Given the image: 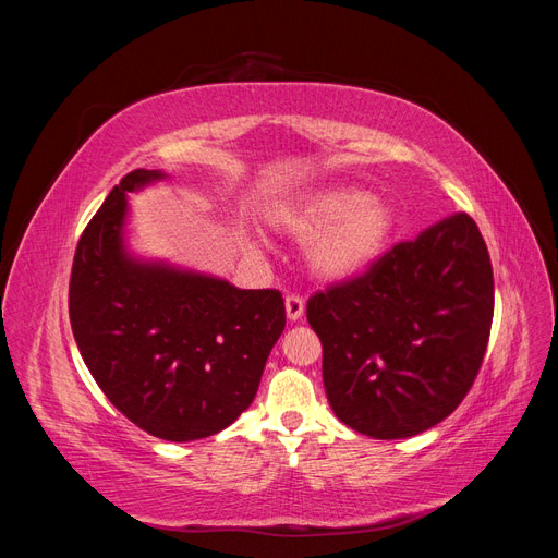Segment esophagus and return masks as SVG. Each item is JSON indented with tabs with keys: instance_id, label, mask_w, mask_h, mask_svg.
Wrapping results in <instances>:
<instances>
[{
	"instance_id": "1",
	"label": "esophagus",
	"mask_w": 558,
	"mask_h": 558,
	"mask_svg": "<svg viewBox=\"0 0 558 558\" xmlns=\"http://www.w3.org/2000/svg\"><path fill=\"white\" fill-rule=\"evenodd\" d=\"M302 314H305V298L295 293L286 295V316L291 320H298Z\"/></svg>"
}]
</instances>
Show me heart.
Listing matches in <instances>:
<instances>
[{
    "instance_id": "1",
    "label": "heart",
    "mask_w": 558,
    "mask_h": 558,
    "mask_svg": "<svg viewBox=\"0 0 558 558\" xmlns=\"http://www.w3.org/2000/svg\"><path fill=\"white\" fill-rule=\"evenodd\" d=\"M393 209L361 189L337 185L302 197L283 214V228L307 240V258L324 279H349L373 265L393 234Z\"/></svg>"
}]
</instances>
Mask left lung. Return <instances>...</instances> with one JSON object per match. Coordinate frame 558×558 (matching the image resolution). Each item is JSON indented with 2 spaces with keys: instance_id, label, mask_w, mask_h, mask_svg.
I'll return each mask as SVG.
<instances>
[{
  "instance_id": "1",
  "label": "left lung",
  "mask_w": 558,
  "mask_h": 558,
  "mask_svg": "<svg viewBox=\"0 0 558 558\" xmlns=\"http://www.w3.org/2000/svg\"><path fill=\"white\" fill-rule=\"evenodd\" d=\"M324 347L335 416L375 440L440 424L482 367L494 320V269L465 211L386 251L367 272L307 302Z\"/></svg>"
}]
</instances>
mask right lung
I'll list each match as a JSON object with an SVG mask.
<instances>
[{
  "instance_id": "1",
  "label": "right lung",
  "mask_w": 558,
  "mask_h": 558,
  "mask_svg": "<svg viewBox=\"0 0 558 558\" xmlns=\"http://www.w3.org/2000/svg\"><path fill=\"white\" fill-rule=\"evenodd\" d=\"M162 177L125 174L90 218L74 253L70 320L113 408L160 440L189 442L223 430L256 398L286 307L275 289L242 291L128 256V193Z\"/></svg>"
}]
</instances>
